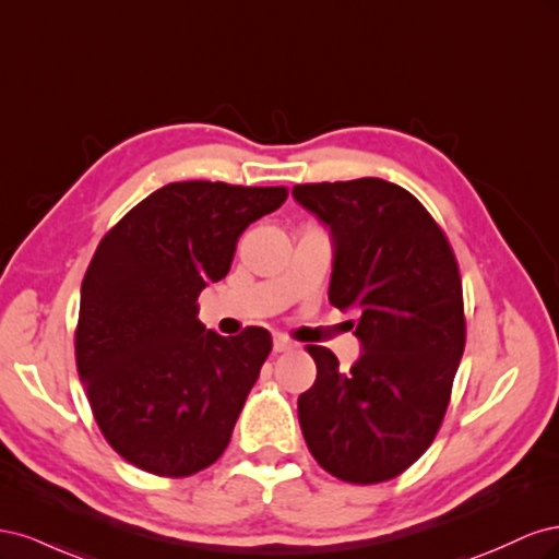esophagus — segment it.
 <instances>
[{
	"mask_svg": "<svg viewBox=\"0 0 559 559\" xmlns=\"http://www.w3.org/2000/svg\"><path fill=\"white\" fill-rule=\"evenodd\" d=\"M296 347V343H292L289 341V337H286V335H275V341H273V349L280 354V352H292Z\"/></svg>",
	"mask_w": 559,
	"mask_h": 559,
	"instance_id": "obj_1",
	"label": "esophagus"
}]
</instances>
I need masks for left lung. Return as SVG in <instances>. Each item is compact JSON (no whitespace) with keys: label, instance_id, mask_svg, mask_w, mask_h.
I'll use <instances>...</instances> for the list:
<instances>
[{"label":"left lung","instance_id":"obj_1","mask_svg":"<svg viewBox=\"0 0 559 559\" xmlns=\"http://www.w3.org/2000/svg\"><path fill=\"white\" fill-rule=\"evenodd\" d=\"M294 198L331 228L329 300L359 314L364 349L341 370L331 349L308 345L317 380L298 396L302 436L331 476L392 480L427 452L448 411L466 343L460 265L425 205L392 181L298 183Z\"/></svg>","mask_w":559,"mask_h":559}]
</instances>
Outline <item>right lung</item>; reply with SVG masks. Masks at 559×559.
<instances>
[{
	"label": "right lung",
	"instance_id": "obj_1",
	"mask_svg": "<svg viewBox=\"0 0 559 559\" xmlns=\"http://www.w3.org/2000/svg\"><path fill=\"white\" fill-rule=\"evenodd\" d=\"M286 195L284 186L175 181L99 240L74 352L97 427L126 462L186 478L228 448L273 337L261 326L207 331L198 296L228 275L245 228Z\"/></svg>",
	"mask_w": 559,
	"mask_h": 559
}]
</instances>
